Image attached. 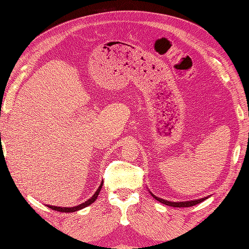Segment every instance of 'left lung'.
Returning a JSON list of instances; mask_svg holds the SVG:
<instances>
[{
	"label": "left lung",
	"instance_id": "left-lung-1",
	"mask_svg": "<svg viewBox=\"0 0 249 249\" xmlns=\"http://www.w3.org/2000/svg\"><path fill=\"white\" fill-rule=\"evenodd\" d=\"M151 195L154 197L157 201H160V203H163L166 205H170V206H173V208H188V206H193V205H196L198 204L200 202H202V201H204L205 199L208 198H201V199H198V200H192V201H185V202H171V201H167V200H163V199H160L156 197V196L153 195L151 193Z\"/></svg>",
	"mask_w": 249,
	"mask_h": 249
}]
</instances>
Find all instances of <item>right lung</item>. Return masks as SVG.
Listing matches in <instances>:
<instances>
[{
  "label": "right lung",
  "mask_w": 249,
  "mask_h": 249,
  "mask_svg": "<svg viewBox=\"0 0 249 249\" xmlns=\"http://www.w3.org/2000/svg\"><path fill=\"white\" fill-rule=\"evenodd\" d=\"M103 183L104 182H102V184L99 185V187H98V189L96 190V193H95L91 198H89V200H87L86 202H83L82 204H79V205H77V206H72V208H61V206H53V205H48V208H50V209H52V210H54V211H57V212H63V213H71V212H77V211H79V210H81V209H84V208H87L88 205H89V204H92L95 200L97 199V196H98V194H99V192H100V189H102V187H103Z\"/></svg>",
  "instance_id": "obj_1"
}]
</instances>
